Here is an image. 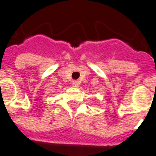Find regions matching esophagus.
Wrapping results in <instances>:
<instances>
[{
  "mask_svg": "<svg viewBox=\"0 0 156 156\" xmlns=\"http://www.w3.org/2000/svg\"><path fill=\"white\" fill-rule=\"evenodd\" d=\"M72 85H73L74 88H78V86H79V82L73 81V83H72Z\"/></svg>",
  "mask_w": 156,
  "mask_h": 156,
  "instance_id": "obj_1",
  "label": "esophagus"
}]
</instances>
